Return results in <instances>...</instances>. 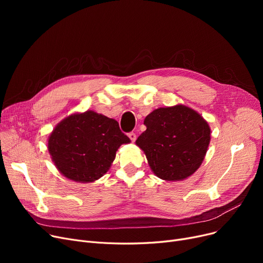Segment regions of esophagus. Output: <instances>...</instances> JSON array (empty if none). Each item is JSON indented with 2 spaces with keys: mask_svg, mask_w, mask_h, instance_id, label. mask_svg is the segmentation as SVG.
Listing matches in <instances>:
<instances>
[{
  "mask_svg": "<svg viewBox=\"0 0 263 263\" xmlns=\"http://www.w3.org/2000/svg\"><path fill=\"white\" fill-rule=\"evenodd\" d=\"M128 136H129V139H130L132 142H135V140H136V134H135L134 132H130V133L128 134Z\"/></svg>",
  "mask_w": 263,
  "mask_h": 263,
  "instance_id": "34e87169",
  "label": "esophagus"
}]
</instances>
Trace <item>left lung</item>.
I'll list each match as a JSON object with an SVG mask.
<instances>
[{
    "label": "left lung",
    "instance_id": "left-lung-1",
    "mask_svg": "<svg viewBox=\"0 0 263 263\" xmlns=\"http://www.w3.org/2000/svg\"><path fill=\"white\" fill-rule=\"evenodd\" d=\"M147 127L135 142L155 175L180 181L201 165L210 143V127L197 112L178 104L160 107L144 120Z\"/></svg>",
    "mask_w": 263,
    "mask_h": 263
}]
</instances>
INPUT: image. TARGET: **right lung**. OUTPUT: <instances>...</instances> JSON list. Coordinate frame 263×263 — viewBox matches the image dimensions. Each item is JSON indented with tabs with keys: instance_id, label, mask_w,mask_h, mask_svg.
Instances as JSON below:
<instances>
[{
	"instance_id": "obj_1",
	"label": "right lung",
	"mask_w": 263,
	"mask_h": 263,
	"mask_svg": "<svg viewBox=\"0 0 263 263\" xmlns=\"http://www.w3.org/2000/svg\"><path fill=\"white\" fill-rule=\"evenodd\" d=\"M130 142L115 119L86 110L63 119L50 134L48 149L62 175L87 183L102 177L120 145Z\"/></svg>"
}]
</instances>
